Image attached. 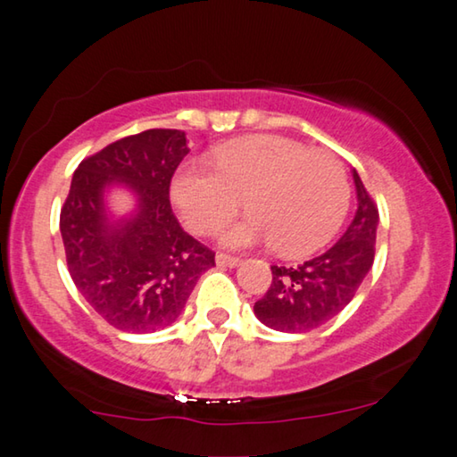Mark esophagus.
Here are the masks:
<instances>
[{"label":"esophagus","mask_w":457,"mask_h":457,"mask_svg":"<svg viewBox=\"0 0 457 457\" xmlns=\"http://www.w3.org/2000/svg\"><path fill=\"white\" fill-rule=\"evenodd\" d=\"M215 262H217V266L236 268L237 264H240V258H236V256H228V254H217V256H215Z\"/></svg>","instance_id":"esophagus-1"}]
</instances>
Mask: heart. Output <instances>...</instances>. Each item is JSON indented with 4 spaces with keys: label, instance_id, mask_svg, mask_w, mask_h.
<instances>
[{
    "label": "heart",
    "instance_id": "1",
    "mask_svg": "<svg viewBox=\"0 0 457 457\" xmlns=\"http://www.w3.org/2000/svg\"><path fill=\"white\" fill-rule=\"evenodd\" d=\"M213 168L187 162L172 177L170 201L193 234H209L242 199L248 215L220 231L226 248L272 242L282 256H305L342 226L350 185L344 166L325 152L282 136H256L221 148Z\"/></svg>",
    "mask_w": 457,
    "mask_h": 457
}]
</instances>
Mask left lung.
Instances as JSON below:
<instances>
[{"label": "left lung", "mask_w": 457, "mask_h": 457, "mask_svg": "<svg viewBox=\"0 0 457 457\" xmlns=\"http://www.w3.org/2000/svg\"><path fill=\"white\" fill-rule=\"evenodd\" d=\"M358 209L345 234L325 250L295 268L270 266L272 282L254 313L268 328L285 333H305L333 320L353 299L370 272L376 252L378 207L356 170Z\"/></svg>", "instance_id": "obj_1"}]
</instances>
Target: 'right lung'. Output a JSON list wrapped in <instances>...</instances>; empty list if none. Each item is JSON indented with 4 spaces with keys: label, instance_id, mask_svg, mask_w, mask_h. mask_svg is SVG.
I'll return each instance as SVG.
<instances>
[{
    "label": "right lung",
    "instance_id": "1",
    "mask_svg": "<svg viewBox=\"0 0 457 457\" xmlns=\"http://www.w3.org/2000/svg\"><path fill=\"white\" fill-rule=\"evenodd\" d=\"M189 154L180 129H146L85 158L61 209V234L71 278L85 301L128 333L166 328L183 313L215 252L180 228L169 189ZM124 184L135 212L112 220L104 191Z\"/></svg>",
    "mask_w": 457,
    "mask_h": 457
}]
</instances>
